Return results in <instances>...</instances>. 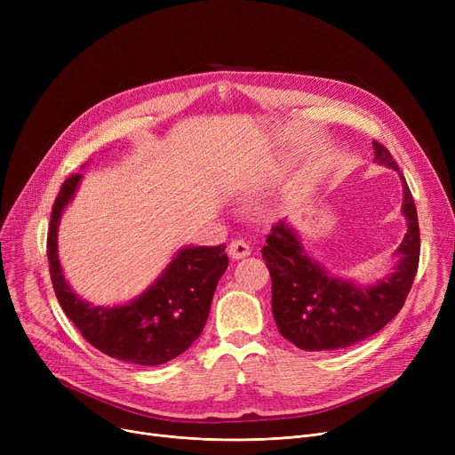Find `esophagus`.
Wrapping results in <instances>:
<instances>
[{
    "label": "esophagus",
    "instance_id": "esophagus-1",
    "mask_svg": "<svg viewBox=\"0 0 455 455\" xmlns=\"http://www.w3.org/2000/svg\"><path fill=\"white\" fill-rule=\"evenodd\" d=\"M251 254V247L247 242L243 240H234L230 245H228V256L232 259H243Z\"/></svg>",
    "mask_w": 455,
    "mask_h": 455
}]
</instances>
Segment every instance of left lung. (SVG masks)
<instances>
[{"label":"left lung","mask_w":455,"mask_h":455,"mask_svg":"<svg viewBox=\"0 0 455 455\" xmlns=\"http://www.w3.org/2000/svg\"><path fill=\"white\" fill-rule=\"evenodd\" d=\"M372 148L374 162L395 170L403 191L402 215L408 232L395 251L391 275L369 285L330 275L307 254L290 221L275 225L261 249L273 282L275 323L282 336L302 350H339L371 338L400 312L417 275L420 234L413 196L391 153L378 141Z\"/></svg>","instance_id":"left-lung-1"}]
</instances>
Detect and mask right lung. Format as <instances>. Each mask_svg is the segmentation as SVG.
Wrapping results in <instances>:
<instances>
[{
	"label": "right lung",
	"instance_id": "1",
	"mask_svg": "<svg viewBox=\"0 0 455 455\" xmlns=\"http://www.w3.org/2000/svg\"><path fill=\"white\" fill-rule=\"evenodd\" d=\"M81 180V173L64 180L47 234L52 282L64 314L90 345L119 362L162 365L173 360L206 324L213 291L228 267L225 245L180 247L146 291L127 304L95 306L71 290L59 259V223Z\"/></svg>",
	"mask_w": 455,
	"mask_h": 455
}]
</instances>
